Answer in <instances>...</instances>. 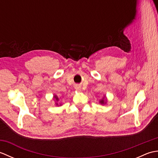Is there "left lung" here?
Returning a JSON list of instances; mask_svg holds the SVG:
<instances>
[{
  "mask_svg": "<svg viewBox=\"0 0 158 158\" xmlns=\"http://www.w3.org/2000/svg\"><path fill=\"white\" fill-rule=\"evenodd\" d=\"M104 99H105V98H103L102 100H100V104H104V103H105V100H104Z\"/></svg>",
  "mask_w": 158,
  "mask_h": 158,
  "instance_id": "8db88e82",
  "label": "left lung"
}]
</instances>
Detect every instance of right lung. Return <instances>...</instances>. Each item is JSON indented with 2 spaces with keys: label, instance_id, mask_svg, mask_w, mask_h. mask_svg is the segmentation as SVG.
<instances>
[{
  "label": "right lung",
  "instance_id": "obj_1",
  "mask_svg": "<svg viewBox=\"0 0 158 158\" xmlns=\"http://www.w3.org/2000/svg\"><path fill=\"white\" fill-rule=\"evenodd\" d=\"M54 98H55V99H56V101H58V97H57L56 96H54ZM56 105H58V103H56Z\"/></svg>",
  "mask_w": 158,
  "mask_h": 158
}]
</instances>
